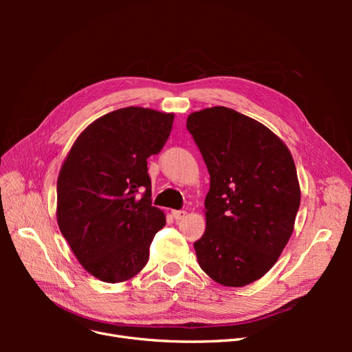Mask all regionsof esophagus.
<instances>
[{
	"instance_id": "1",
	"label": "esophagus",
	"mask_w": 352,
	"mask_h": 352,
	"mask_svg": "<svg viewBox=\"0 0 352 352\" xmlns=\"http://www.w3.org/2000/svg\"><path fill=\"white\" fill-rule=\"evenodd\" d=\"M172 216H173V219L176 221H179V220H182L186 216V211L185 210H173L172 211Z\"/></svg>"
}]
</instances>
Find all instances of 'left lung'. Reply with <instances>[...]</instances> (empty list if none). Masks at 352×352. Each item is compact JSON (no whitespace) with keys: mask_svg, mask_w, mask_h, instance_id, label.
I'll return each instance as SVG.
<instances>
[{"mask_svg":"<svg viewBox=\"0 0 352 352\" xmlns=\"http://www.w3.org/2000/svg\"><path fill=\"white\" fill-rule=\"evenodd\" d=\"M210 173L199 267L225 286L263 278L289 241L301 192L287 146L257 120L228 107L188 116Z\"/></svg>","mask_w":352,"mask_h":352,"instance_id":"left-lung-1","label":"left lung"}]
</instances>
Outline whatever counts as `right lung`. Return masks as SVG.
<instances>
[{"mask_svg":"<svg viewBox=\"0 0 352 352\" xmlns=\"http://www.w3.org/2000/svg\"><path fill=\"white\" fill-rule=\"evenodd\" d=\"M173 119L142 107L105 114L79 135L60 170L58 228L85 270L102 282L140 273L166 225L153 207L146 158L163 150Z\"/></svg>","mask_w":352,"mask_h":352,"instance_id":"add662e5","label":"right lung"}]
</instances>
